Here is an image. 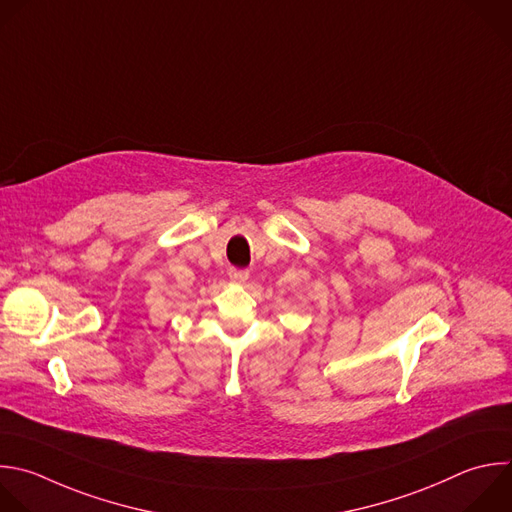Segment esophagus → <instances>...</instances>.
I'll return each mask as SVG.
<instances>
[{"mask_svg":"<svg viewBox=\"0 0 512 512\" xmlns=\"http://www.w3.org/2000/svg\"><path fill=\"white\" fill-rule=\"evenodd\" d=\"M247 277H249L247 269H239V267L229 269V279L235 283H243V281H247Z\"/></svg>","mask_w":512,"mask_h":512,"instance_id":"1","label":"esophagus"}]
</instances>
